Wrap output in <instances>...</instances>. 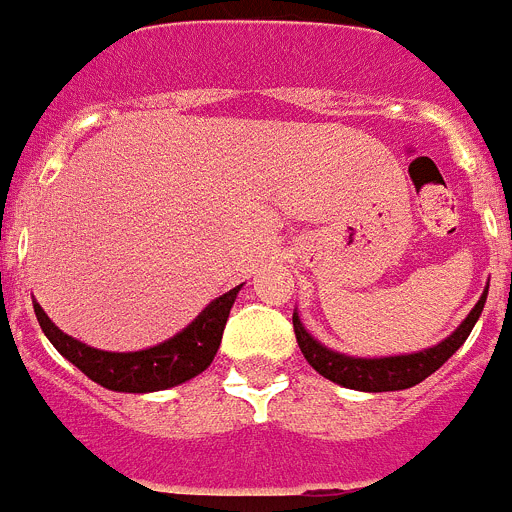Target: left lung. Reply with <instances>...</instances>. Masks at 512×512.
I'll return each mask as SVG.
<instances>
[{"label": "left lung", "instance_id": "8db88e82", "mask_svg": "<svg viewBox=\"0 0 512 512\" xmlns=\"http://www.w3.org/2000/svg\"><path fill=\"white\" fill-rule=\"evenodd\" d=\"M485 300L487 289L482 292V297H479V302L474 305V310L467 315V320H464L446 341L438 343V346L425 348L420 354L390 356V359H351V356L330 351V348H325L323 343L315 341V338L302 328L297 312L292 315V325H295L297 346H300L307 364H310L318 374H323L325 379H330V382L343 384L348 390L361 392L408 390L413 384L423 382L425 377H431L438 366H443L456 354V348L467 341L469 333H472L479 312L485 307Z\"/></svg>", "mask_w": 512, "mask_h": 512}]
</instances>
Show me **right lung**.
<instances>
[{
  "instance_id": "obj_1",
  "label": "right lung",
  "mask_w": 512,
  "mask_h": 512,
  "mask_svg": "<svg viewBox=\"0 0 512 512\" xmlns=\"http://www.w3.org/2000/svg\"><path fill=\"white\" fill-rule=\"evenodd\" d=\"M238 289L241 287L217 297L179 336L169 338L161 346L146 348V351H133V354L99 351V348L66 336L51 323V318L45 315L38 302H35V318L58 354L66 356L92 382L115 392H156L187 382L212 364L220 341H223L225 323H228Z\"/></svg>"
}]
</instances>
